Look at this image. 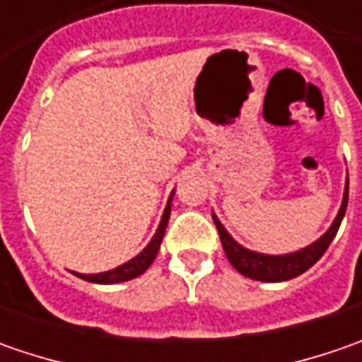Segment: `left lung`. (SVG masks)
I'll list each match as a JSON object with an SVG mask.
<instances>
[{"label": "left lung", "mask_w": 362, "mask_h": 362, "mask_svg": "<svg viewBox=\"0 0 362 362\" xmlns=\"http://www.w3.org/2000/svg\"><path fill=\"white\" fill-rule=\"evenodd\" d=\"M346 203H349V181H346V189H344L341 211L334 219V223L330 226V230L318 242H314L313 245L300 250L296 254H288V256H264V254L250 252L238 242H233V238L223 230V226L219 223V219L216 216H214V223H216L226 256L230 259L231 266L242 276L252 278V280H259V282H284V280H292L300 274H304L308 268H313L320 257L325 256L328 245L334 240L337 231L341 228L342 217H344V211H346Z\"/></svg>", "instance_id": "1"}]
</instances>
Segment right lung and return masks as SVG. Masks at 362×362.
<instances>
[{"label":"right lung","instance_id":"obj_1","mask_svg":"<svg viewBox=\"0 0 362 362\" xmlns=\"http://www.w3.org/2000/svg\"><path fill=\"white\" fill-rule=\"evenodd\" d=\"M169 216H171V199L165 207V214H163V219H160V226L155 238L151 240V243L146 245L145 250L139 254L136 257H132L131 262L122 264L119 268L110 272H103V274H78L82 280H88V282H94V284H119V282H127V280H132L136 276H141L143 272L153 264V259L159 254L160 242H163V235H165V230H167V223H169Z\"/></svg>","mask_w":362,"mask_h":362}]
</instances>
